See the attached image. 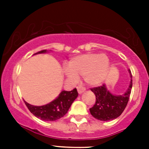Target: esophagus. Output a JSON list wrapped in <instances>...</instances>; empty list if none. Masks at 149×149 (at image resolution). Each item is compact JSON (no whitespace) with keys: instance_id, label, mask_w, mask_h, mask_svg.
<instances>
[{"instance_id":"obj_1","label":"esophagus","mask_w":149,"mask_h":149,"mask_svg":"<svg viewBox=\"0 0 149 149\" xmlns=\"http://www.w3.org/2000/svg\"><path fill=\"white\" fill-rule=\"evenodd\" d=\"M77 92H78L79 94H81V93H84V91L86 90L85 87H84V86H78L77 87Z\"/></svg>"}]
</instances>
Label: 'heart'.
Instances as JSON below:
<instances>
[{
    "mask_svg": "<svg viewBox=\"0 0 149 149\" xmlns=\"http://www.w3.org/2000/svg\"><path fill=\"white\" fill-rule=\"evenodd\" d=\"M68 66L64 68V72L71 81H77L78 76H84L86 84L98 86L106 79L110 62L105 54L89 53L72 58Z\"/></svg>",
    "mask_w": 149,
    "mask_h": 149,
    "instance_id": "b5f03b06",
    "label": "heart"
}]
</instances>
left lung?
Returning a JSON list of instances; mask_svg holds the SVG:
<instances>
[{
	"label": "left lung",
	"mask_w": 149,
	"mask_h": 149,
	"mask_svg": "<svg viewBox=\"0 0 149 149\" xmlns=\"http://www.w3.org/2000/svg\"><path fill=\"white\" fill-rule=\"evenodd\" d=\"M131 76V82L127 91L122 95H116L112 94L107 89L105 84L102 86L92 88L91 91L95 95V104L89 109L91 115L101 121H110L115 119L123 113L129 101L132 89V75L128 69Z\"/></svg>",
	"instance_id": "8db88e82"
}]
</instances>
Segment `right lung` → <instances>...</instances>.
<instances>
[{
    "instance_id": "1",
    "label": "right lung",
    "mask_w": 149,
    "mask_h": 149,
    "mask_svg": "<svg viewBox=\"0 0 149 149\" xmlns=\"http://www.w3.org/2000/svg\"><path fill=\"white\" fill-rule=\"evenodd\" d=\"M46 52V50H42L34 54H44ZM77 95L78 93L75 88L72 91H62L56 99L43 106H33L26 101L24 102L30 113H32L37 118L44 121H55L67 113L68 109L70 108L71 105Z\"/></svg>"
}]
</instances>
